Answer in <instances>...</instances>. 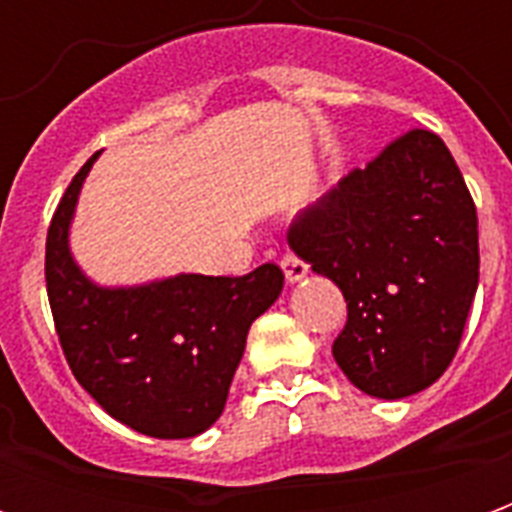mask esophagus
Wrapping results in <instances>:
<instances>
[{"instance_id": "34e87169", "label": "esophagus", "mask_w": 512, "mask_h": 512, "mask_svg": "<svg viewBox=\"0 0 512 512\" xmlns=\"http://www.w3.org/2000/svg\"><path fill=\"white\" fill-rule=\"evenodd\" d=\"M279 266H282V271H285V279H288L290 285H293V282H301V279L307 277V271H310V266H307L301 257L293 255V252H288V255L282 257V260H279Z\"/></svg>"}]
</instances>
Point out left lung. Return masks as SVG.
Wrapping results in <instances>:
<instances>
[{"label": "left lung", "instance_id": "obj_1", "mask_svg": "<svg viewBox=\"0 0 512 512\" xmlns=\"http://www.w3.org/2000/svg\"><path fill=\"white\" fill-rule=\"evenodd\" d=\"M290 249L348 301L332 354L365 395L439 381L480 279L477 211L439 136L414 128L301 213Z\"/></svg>", "mask_w": 512, "mask_h": 512}]
</instances>
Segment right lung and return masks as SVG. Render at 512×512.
I'll use <instances>...</instances> for the list:
<instances>
[{
	"label": "right lung",
	"mask_w": 512,
	"mask_h": 512,
	"mask_svg": "<svg viewBox=\"0 0 512 512\" xmlns=\"http://www.w3.org/2000/svg\"><path fill=\"white\" fill-rule=\"evenodd\" d=\"M84 164L46 235V290L62 354L109 417L153 439H191L222 417L249 326L279 299L285 274L263 263L246 277L175 274L106 288L71 255Z\"/></svg>",
	"instance_id": "add662e5"
}]
</instances>
